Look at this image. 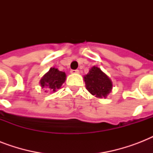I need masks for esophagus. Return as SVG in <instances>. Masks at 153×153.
<instances>
[{"instance_id":"esophagus-1","label":"esophagus","mask_w":153,"mask_h":153,"mask_svg":"<svg viewBox=\"0 0 153 153\" xmlns=\"http://www.w3.org/2000/svg\"><path fill=\"white\" fill-rule=\"evenodd\" d=\"M71 73H72V74H78V73H79V70H71Z\"/></svg>"}]
</instances>
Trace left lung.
I'll return each instance as SVG.
<instances>
[{
    "instance_id": "8db88e82",
    "label": "left lung",
    "mask_w": 153,
    "mask_h": 153,
    "mask_svg": "<svg viewBox=\"0 0 153 153\" xmlns=\"http://www.w3.org/2000/svg\"><path fill=\"white\" fill-rule=\"evenodd\" d=\"M87 91L98 98H105L112 89V82L109 78L101 71L100 68L93 67L84 77Z\"/></svg>"
}]
</instances>
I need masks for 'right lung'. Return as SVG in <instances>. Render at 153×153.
I'll return each instance as SVG.
<instances>
[{
  "label": "right lung",
  "mask_w": 153,
  "mask_h": 153,
  "mask_svg": "<svg viewBox=\"0 0 153 153\" xmlns=\"http://www.w3.org/2000/svg\"><path fill=\"white\" fill-rule=\"evenodd\" d=\"M65 80L66 74L64 72L59 71L58 69L53 67L40 80V85L42 88L49 89L51 91H55L61 87Z\"/></svg>",
  "instance_id": "1"
}]
</instances>
